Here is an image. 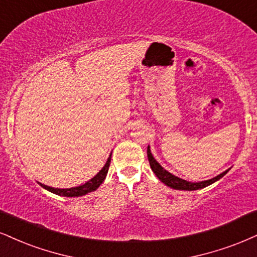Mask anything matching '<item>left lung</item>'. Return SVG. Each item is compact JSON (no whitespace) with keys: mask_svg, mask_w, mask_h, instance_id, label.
I'll list each match as a JSON object with an SVG mask.
<instances>
[{"mask_svg":"<svg viewBox=\"0 0 257 257\" xmlns=\"http://www.w3.org/2000/svg\"><path fill=\"white\" fill-rule=\"evenodd\" d=\"M148 158H149V163H150V167H151V169H153V172L155 173V175H156L158 179H160L161 181L164 183V185L170 187V188L179 189V191H196V189H201V188H204V187H207V186L212 185L213 182L218 181V180L221 179V177H223L227 172H229V169H227L224 173H221L220 175L213 177V179H211V180H207V181H201V182H196V183L188 182V181H186V180H182V179H180V177L173 175V174L168 173L166 169H163V168L161 167L160 164L156 162V160L153 157V155H151L149 147H148Z\"/></svg>","mask_w":257,"mask_h":257,"instance_id":"1","label":"left lung"}]
</instances>
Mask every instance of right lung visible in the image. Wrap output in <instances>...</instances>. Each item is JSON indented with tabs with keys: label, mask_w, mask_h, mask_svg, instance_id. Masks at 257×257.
Returning <instances> with one entry per match:
<instances>
[{
	"label": "right lung",
	"mask_w": 257,
	"mask_h": 257,
	"mask_svg": "<svg viewBox=\"0 0 257 257\" xmlns=\"http://www.w3.org/2000/svg\"><path fill=\"white\" fill-rule=\"evenodd\" d=\"M110 156H112V154L109 155L108 160H107V162H106V164H104V167L102 168V169H101L100 172L90 180V181L84 183V185L78 186V187H72V188H66V189L52 188V187L41 185V183H40V186L43 187V188L47 189L49 192L55 193V194H57V195H63V196H82V195L87 194V193L93 192L101 185V183L103 182V180L106 179V175H107V173H108V169H109Z\"/></svg>",
	"instance_id": "1"
}]
</instances>
